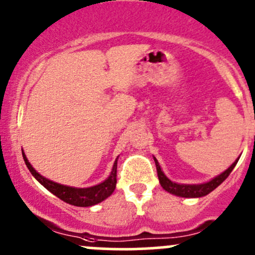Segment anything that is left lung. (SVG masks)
<instances>
[{"label": "left lung", "instance_id": "left-lung-1", "mask_svg": "<svg viewBox=\"0 0 255 255\" xmlns=\"http://www.w3.org/2000/svg\"><path fill=\"white\" fill-rule=\"evenodd\" d=\"M155 166H157V172H158V179H159V182L161 187L165 191L170 192L175 196L180 197H186V198H197V197H203L207 196L208 193H210L212 191H214L221 182H224L226 180V177L231 174V171L234 170V168L236 166L238 159L230 166L227 170H225L223 174H220L219 176H216L215 179H213L212 181L207 183H202V185H180V183H175L170 181L168 177L164 175V172L161 171L159 163H158L157 159H154Z\"/></svg>", "mask_w": 255, "mask_h": 255}]
</instances>
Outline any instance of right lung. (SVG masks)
Returning <instances> with one entry per match:
<instances>
[{"instance_id": "obj_1", "label": "right lung", "mask_w": 255, "mask_h": 255, "mask_svg": "<svg viewBox=\"0 0 255 255\" xmlns=\"http://www.w3.org/2000/svg\"><path fill=\"white\" fill-rule=\"evenodd\" d=\"M23 158L25 161L26 166L32 174V176L39 181L43 187L47 188L51 193L61 198L65 203H69L76 207H90V205H95L100 202L105 201L107 197L111 196L113 191L116 190L117 185V160L114 161L113 170L106 181H103L100 185L92 186L89 188H75L69 187V186L59 185V183L50 181V180L45 179L43 176L35 170L31 165H30L29 160L26 159L25 154L23 152Z\"/></svg>"}]
</instances>
